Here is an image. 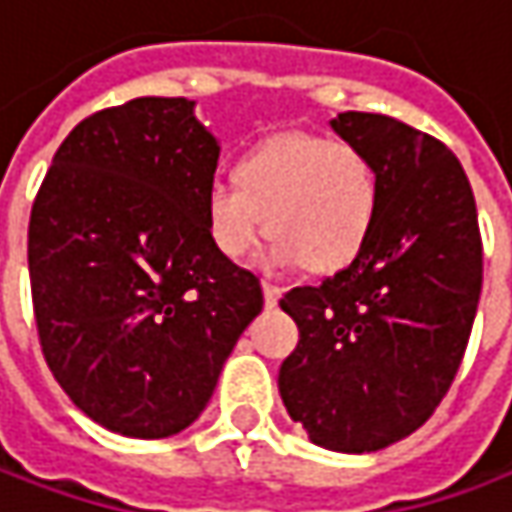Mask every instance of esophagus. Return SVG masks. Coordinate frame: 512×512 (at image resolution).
I'll return each instance as SVG.
<instances>
[{
    "label": "esophagus",
    "mask_w": 512,
    "mask_h": 512,
    "mask_svg": "<svg viewBox=\"0 0 512 512\" xmlns=\"http://www.w3.org/2000/svg\"><path fill=\"white\" fill-rule=\"evenodd\" d=\"M262 291H265V303L268 306H276L279 297H282V285H276L271 279H262Z\"/></svg>",
    "instance_id": "esophagus-1"
}]
</instances>
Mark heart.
I'll return each instance as SVG.
<instances>
[{
    "label": "heart",
    "instance_id": "heart-1",
    "mask_svg": "<svg viewBox=\"0 0 512 512\" xmlns=\"http://www.w3.org/2000/svg\"><path fill=\"white\" fill-rule=\"evenodd\" d=\"M236 183L206 192V227L218 253L238 259L276 236V262L314 271L347 265L373 233L382 183L370 154L320 133H282L236 165Z\"/></svg>",
    "mask_w": 512,
    "mask_h": 512
}]
</instances>
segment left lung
I'll use <instances>...</instances> for the list:
<instances>
[{
  "label": "left lung",
  "mask_w": 512,
  "mask_h": 512,
  "mask_svg": "<svg viewBox=\"0 0 512 512\" xmlns=\"http://www.w3.org/2000/svg\"><path fill=\"white\" fill-rule=\"evenodd\" d=\"M332 128L370 154L382 203L347 268L279 300L300 329L279 367V396L311 443L358 455L417 431L449 393L484 253L472 186L440 139L355 110Z\"/></svg>",
  "instance_id": "8db88e82"
}]
</instances>
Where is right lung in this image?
I'll list each match as a JSON object with an SVG mask.
<instances>
[{"label":"right lung","mask_w":512,"mask_h":512,"mask_svg":"<svg viewBox=\"0 0 512 512\" xmlns=\"http://www.w3.org/2000/svg\"><path fill=\"white\" fill-rule=\"evenodd\" d=\"M186 98H133L87 116L57 148L28 221L40 349L98 425L160 440L198 420L259 276L209 238L218 142Z\"/></svg>","instance_id":"obj_1"}]
</instances>
